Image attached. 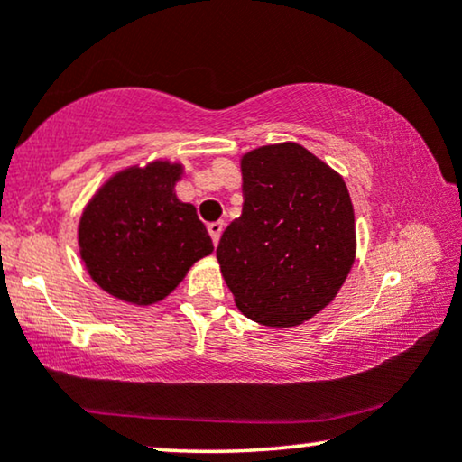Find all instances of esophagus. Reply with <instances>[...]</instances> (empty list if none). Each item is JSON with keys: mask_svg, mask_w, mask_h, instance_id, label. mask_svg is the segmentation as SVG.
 I'll use <instances>...</instances> for the list:
<instances>
[{"mask_svg": "<svg viewBox=\"0 0 462 462\" xmlns=\"http://www.w3.org/2000/svg\"><path fill=\"white\" fill-rule=\"evenodd\" d=\"M223 229H225V223H220V220H217V223H210V225H208V233H210V237H212L214 245L218 244L220 236H223Z\"/></svg>", "mask_w": 462, "mask_h": 462, "instance_id": "esophagus-1", "label": "esophagus"}]
</instances>
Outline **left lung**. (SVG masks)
<instances>
[{"label":"left lung","instance_id":"left-lung-1","mask_svg":"<svg viewBox=\"0 0 462 462\" xmlns=\"http://www.w3.org/2000/svg\"><path fill=\"white\" fill-rule=\"evenodd\" d=\"M242 217L217 248L245 318L269 328L311 319L356 263V214L343 176L299 143L242 155Z\"/></svg>","mask_w":462,"mask_h":462}]
</instances>
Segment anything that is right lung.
Returning a JSON list of instances; mask_svg holds the SVG:
<instances>
[{
	"mask_svg": "<svg viewBox=\"0 0 462 462\" xmlns=\"http://www.w3.org/2000/svg\"><path fill=\"white\" fill-rule=\"evenodd\" d=\"M185 166L155 160L119 170L92 195L78 225L79 256L106 294L149 307L166 299L214 245L174 187Z\"/></svg>",
	"mask_w": 462,
	"mask_h": 462,
	"instance_id": "obj_1",
	"label": "right lung"
}]
</instances>
